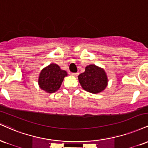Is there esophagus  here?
Wrapping results in <instances>:
<instances>
[{
	"label": "esophagus",
	"mask_w": 148,
	"mask_h": 148,
	"mask_svg": "<svg viewBox=\"0 0 148 148\" xmlns=\"http://www.w3.org/2000/svg\"><path fill=\"white\" fill-rule=\"evenodd\" d=\"M72 74V76H78V75H79V73H78V72H76V73H72V74Z\"/></svg>",
	"instance_id": "1"
}]
</instances>
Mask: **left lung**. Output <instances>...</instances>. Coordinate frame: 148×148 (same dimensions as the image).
I'll list each match as a JSON object with an SVG mask.
<instances>
[{
  "label": "left lung",
  "mask_w": 148,
  "mask_h": 148,
  "mask_svg": "<svg viewBox=\"0 0 148 148\" xmlns=\"http://www.w3.org/2000/svg\"><path fill=\"white\" fill-rule=\"evenodd\" d=\"M80 84L85 91L97 94L102 92L108 85V77L104 69L90 65L85 67V71L78 76Z\"/></svg>",
  "instance_id": "1"
}]
</instances>
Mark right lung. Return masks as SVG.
I'll return each mask as SVG.
<instances>
[{
  "mask_svg": "<svg viewBox=\"0 0 148 148\" xmlns=\"http://www.w3.org/2000/svg\"><path fill=\"white\" fill-rule=\"evenodd\" d=\"M66 71L62 70L57 64H50L40 72L38 78V84L42 90L48 93H53L60 88Z\"/></svg>",
  "mask_w": 148,
  "mask_h": 148,
  "instance_id": "obj_1",
  "label": "right lung"
}]
</instances>
